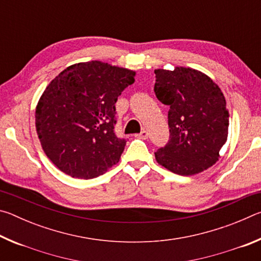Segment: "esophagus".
Returning a JSON list of instances; mask_svg holds the SVG:
<instances>
[{
	"instance_id": "34e87169",
	"label": "esophagus",
	"mask_w": 261,
	"mask_h": 261,
	"mask_svg": "<svg viewBox=\"0 0 261 261\" xmlns=\"http://www.w3.org/2000/svg\"><path fill=\"white\" fill-rule=\"evenodd\" d=\"M137 137L140 139H147L148 138V132L146 130H143L140 132V134L137 135Z\"/></svg>"
}]
</instances>
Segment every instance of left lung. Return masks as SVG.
<instances>
[{
	"label": "left lung",
	"instance_id": "1",
	"mask_svg": "<svg viewBox=\"0 0 261 261\" xmlns=\"http://www.w3.org/2000/svg\"><path fill=\"white\" fill-rule=\"evenodd\" d=\"M154 92L169 106V140L155 154L158 163L182 176L199 174L219 160L227 141L229 112L220 87L198 70L158 69Z\"/></svg>",
	"mask_w": 261,
	"mask_h": 261
}]
</instances>
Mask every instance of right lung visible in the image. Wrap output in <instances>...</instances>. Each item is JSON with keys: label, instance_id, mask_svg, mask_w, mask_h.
I'll return each instance as SVG.
<instances>
[{"label": "right lung", "instance_id": "right-lung-1", "mask_svg": "<svg viewBox=\"0 0 261 261\" xmlns=\"http://www.w3.org/2000/svg\"><path fill=\"white\" fill-rule=\"evenodd\" d=\"M135 71L100 61L70 65L46 87L35 127L50 161L71 177L90 179L120 161L126 139L115 134L117 98Z\"/></svg>", "mask_w": 261, "mask_h": 261}]
</instances>
